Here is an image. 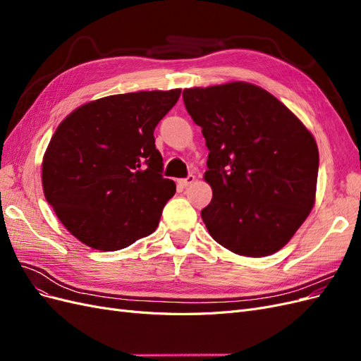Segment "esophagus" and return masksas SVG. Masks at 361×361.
Instances as JSON below:
<instances>
[{"instance_id": "esophagus-1", "label": "esophagus", "mask_w": 361, "mask_h": 361, "mask_svg": "<svg viewBox=\"0 0 361 361\" xmlns=\"http://www.w3.org/2000/svg\"><path fill=\"white\" fill-rule=\"evenodd\" d=\"M195 182V176H192V174H190L188 178H185V179H179L178 180V183L180 185V187H190L191 183H194Z\"/></svg>"}]
</instances>
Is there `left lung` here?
I'll use <instances>...</instances> for the list:
<instances>
[{"instance_id": "1", "label": "left lung", "mask_w": 361, "mask_h": 361, "mask_svg": "<svg viewBox=\"0 0 361 361\" xmlns=\"http://www.w3.org/2000/svg\"><path fill=\"white\" fill-rule=\"evenodd\" d=\"M209 149L202 211L209 235L239 256L285 247L316 199L319 152L301 120L262 87L231 81L183 90Z\"/></svg>"}]
</instances>
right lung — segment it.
<instances>
[{
  "label": "right lung",
  "mask_w": 361,
  "mask_h": 361,
  "mask_svg": "<svg viewBox=\"0 0 361 361\" xmlns=\"http://www.w3.org/2000/svg\"><path fill=\"white\" fill-rule=\"evenodd\" d=\"M180 89L111 94L73 110L42 161L45 199L78 241L116 251L155 232L176 183L162 178L154 130Z\"/></svg>",
  "instance_id": "1"
}]
</instances>
